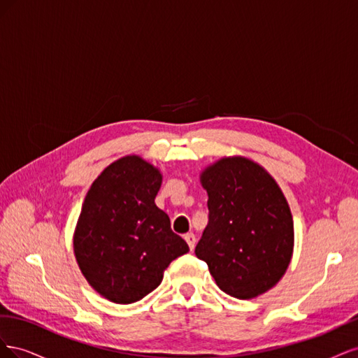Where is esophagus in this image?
I'll list each match as a JSON object with an SVG mask.
<instances>
[{
	"label": "esophagus",
	"instance_id": "obj_1",
	"mask_svg": "<svg viewBox=\"0 0 358 358\" xmlns=\"http://www.w3.org/2000/svg\"><path fill=\"white\" fill-rule=\"evenodd\" d=\"M183 239L187 241V243H188V246H189V249L192 251L194 249V246H196V242H197V239H196V236H194L192 233H188V234H185L183 236Z\"/></svg>",
	"mask_w": 358,
	"mask_h": 358
}]
</instances>
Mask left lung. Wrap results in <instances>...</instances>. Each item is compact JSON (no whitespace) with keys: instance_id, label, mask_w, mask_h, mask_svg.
<instances>
[{"instance_id":"left-lung-1","label":"left lung","mask_w":358,"mask_h":358,"mask_svg":"<svg viewBox=\"0 0 358 358\" xmlns=\"http://www.w3.org/2000/svg\"><path fill=\"white\" fill-rule=\"evenodd\" d=\"M208 191L209 222L196 255L227 294L254 299L287 272L294 249V222L282 189L246 157H224L200 173Z\"/></svg>"}]
</instances>
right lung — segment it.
<instances>
[{"instance_id":"1","label":"right lung","mask_w":358,"mask_h":358,"mask_svg":"<svg viewBox=\"0 0 358 358\" xmlns=\"http://www.w3.org/2000/svg\"><path fill=\"white\" fill-rule=\"evenodd\" d=\"M161 171L138 155L113 161L86 194L73 236L76 262L104 299L129 305L154 291L189 248L157 208Z\"/></svg>"}]
</instances>
